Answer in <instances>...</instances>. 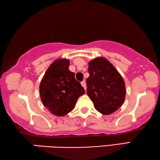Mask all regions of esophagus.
Wrapping results in <instances>:
<instances>
[{"label": "esophagus", "instance_id": "1", "mask_svg": "<svg viewBox=\"0 0 160 160\" xmlns=\"http://www.w3.org/2000/svg\"><path fill=\"white\" fill-rule=\"evenodd\" d=\"M81 84H82V86H83V87L84 88L85 91H86V82H85V81H82V82H81Z\"/></svg>", "mask_w": 160, "mask_h": 160}]
</instances>
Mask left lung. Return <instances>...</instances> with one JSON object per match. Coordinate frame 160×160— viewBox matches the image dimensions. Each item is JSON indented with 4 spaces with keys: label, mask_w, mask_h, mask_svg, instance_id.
<instances>
[{
    "label": "left lung",
    "mask_w": 160,
    "mask_h": 160,
    "mask_svg": "<svg viewBox=\"0 0 160 160\" xmlns=\"http://www.w3.org/2000/svg\"><path fill=\"white\" fill-rule=\"evenodd\" d=\"M87 94L96 110L108 115L118 110L125 100L124 81L107 59L97 58L88 62Z\"/></svg>",
    "instance_id": "8db88e82"
}]
</instances>
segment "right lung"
<instances>
[{"label":"right lung","mask_w":160,"mask_h":160,"mask_svg":"<svg viewBox=\"0 0 160 160\" xmlns=\"http://www.w3.org/2000/svg\"><path fill=\"white\" fill-rule=\"evenodd\" d=\"M69 60L59 59L48 68L42 78L39 91L42 103L52 114L62 117L74 108L84 88L69 70Z\"/></svg>","instance_id":"right-lung-1"}]
</instances>
